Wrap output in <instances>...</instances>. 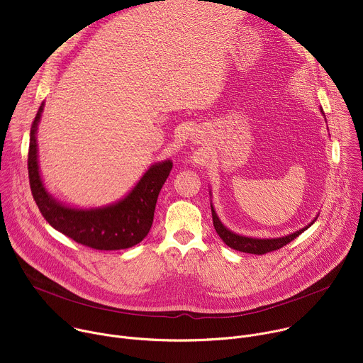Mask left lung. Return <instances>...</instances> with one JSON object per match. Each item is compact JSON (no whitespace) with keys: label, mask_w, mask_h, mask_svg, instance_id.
<instances>
[{"label":"left lung","mask_w":363,"mask_h":363,"mask_svg":"<svg viewBox=\"0 0 363 363\" xmlns=\"http://www.w3.org/2000/svg\"><path fill=\"white\" fill-rule=\"evenodd\" d=\"M323 112V111H322ZM211 213H213V223H214V228L217 231V234L220 235V238L231 248L237 250V251H241V252H250V254H257V255H263L266 252H270V251H276V250H280L283 245L289 244L290 241H293L296 237H298L303 231H306L310 225L308 224L307 227L290 234V235H286V237H281V238H251V237H244V235H238L233 231H230L228 228H225L220 218L217 217L216 211H214V206L211 205Z\"/></svg>","instance_id":"obj_1"}]
</instances>
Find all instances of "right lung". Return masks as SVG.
I'll use <instances>...</instances> for the list:
<instances>
[{
    "label": "right lung",
    "mask_w": 363,
    "mask_h": 363,
    "mask_svg": "<svg viewBox=\"0 0 363 363\" xmlns=\"http://www.w3.org/2000/svg\"><path fill=\"white\" fill-rule=\"evenodd\" d=\"M43 106L31 123L27 165L31 194L45 221L76 242L94 250H123L140 242L152 227L157 199L169 177L172 162L152 165L136 186L113 205L96 210L69 208L45 191L40 177L35 133Z\"/></svg>",
    "instance_id": "add662e5"
}]
</instances>
